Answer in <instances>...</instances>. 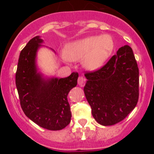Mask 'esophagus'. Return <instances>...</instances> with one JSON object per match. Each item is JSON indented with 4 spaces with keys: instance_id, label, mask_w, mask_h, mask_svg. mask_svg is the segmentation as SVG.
Listing matches in <instances>:
<instances>
[{
    "instance_id": "obj_1",
    "label": "esophagus",
    "mask_w": 154,
    "mask_h": 154,
    "mask_svg": "<svg viewBox=\"0 0 154 154\" xmlns=\"http://www.w3.org/2000/svg\"><path fill=\"white\" fill-rule=\"evenodd\" d=\"M84 81H85V79L83 78L82 77H79L78 78V84L79 85L82 86L83 85V83H84Z\"/></svg>"
}]
</instances>
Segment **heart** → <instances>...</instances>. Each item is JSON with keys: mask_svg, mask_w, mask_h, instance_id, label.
<instances>
[{"mask_svg": "<svg viewBox=\"0 0 154 154\" xmlns=\"http://www.w3.org/2000/svg\"><path fill=\"white\" fill-rule=\"evenodd\" d=\"M114 40L109 34L92 35L69 43L62 59L65 61L82 59L83 67L89 71L99 69L105 64L114 48Z\"/></svg>", "mask_w": 154, "mask_h": 154, "instance_id": "b5f03b06", "label": "heart"}]
</instances>
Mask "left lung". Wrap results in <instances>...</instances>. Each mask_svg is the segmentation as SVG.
I'll list each match as a JSON object with an SVG mask.
<instances>
[{
  "label": "left lung",
  "mask_w": 154,
  "mask_h": 154,
  "mask_svg": "<svg viewBox=\"0 0 154 154\" xmlns=\"http://www.w3.org/2000/svg\"><path fill=\"white\" fill-rule=\"evenodd\" d=\"M84 92L98 123L122 121L135 109L139 97V69L129 45L121 47L100 69L85 75Z\"/></svg>",
  "instance_id": "1"
}]
</instances>
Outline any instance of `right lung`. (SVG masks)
<instances>
[{
  "mask_svg": "<svg viewBox=\"0 0 154 154\" xmlns=\"http://www.w3.org/2000/svg\"><path fill=\"white\" fill-rule=\"evenodd\" d=\"M43 43L40 37L36 36L21 51L16 85L25 115L41 128L60 130L71 121L67 95L77 85L78 73L73 72L65 78L44 77L36 64L37 53Z\"/></svg>",
  "mask_w": 154,
  "mask_h": 154,
  "instance_id": "add662e5",
  "label": "right lung"
}]
</instances>
